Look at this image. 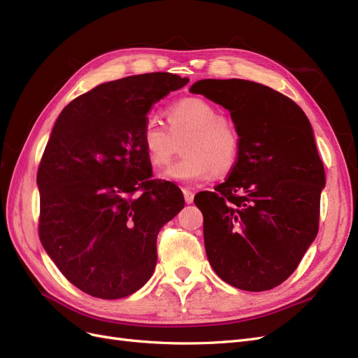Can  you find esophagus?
Here are the masks:
<instances>
[{
    "label": "esophagus",
    "mask_w": 358,
    "mask_h": 358,
    "mask_svg": "<svg viewBox=\"0 0 358 358\" xmlns=\"http://www.w3.org/2000/svg\"><path fill=\"white\" fill-rule=\"evenodd\" d=\"M183 197H185L187 204H191L194 201V192H191L189 189H183Z\"/></svg>",
    "instance_id": "esophagus-1"
}]
</instances>
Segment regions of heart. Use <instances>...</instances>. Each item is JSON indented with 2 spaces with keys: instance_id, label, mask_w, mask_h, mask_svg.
Listing matches in <instances>:
<instances>
[{
  "instance_id": "heart-1",
  "label": "heart",
  "mask_w": 358,
  "mask_h": 358,
  "mask_svg": "<svg viewBox=\"0 0 358 358\" xmlns=\"http://www.w3.org/2000/svg\"><path fill=\"white\" fill-rule=\"evenodd\" d=\"M167 117L169 128L157 117L146 119L142 128V143L154 167L167 166L179 140L188 136L182 148L185 157L162 173V179L192 185L234 167L241 152L239 133L212 103L189 96L169 107Z\"/></svg>"
}]
</instances>
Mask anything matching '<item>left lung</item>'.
I'll return each mask as SVG.
<instances>
[{
  "label": "left lung",
  "mask_w": 358,
  "mask_h": 358,
  "mask_svg": "<svg viewBox=\"0 0 358 358\" xmlns=\"http://www.w3.org/2000/svg\"><path fill=\"white\" fill-rule=\"evenodd\" d=\"M189 92L222 106L241 137L230 176L194 201L215 273L245 291L282 284L315 241L326 173L308 116L288 96L243 79H203Z\"/></svg>",
  "instance_id": "left-lung-1"
}]
</instances>
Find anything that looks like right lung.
I'll list each match as a JSON object with an SVG mask.
<instances>
[{"mask_svg": "<svg viewBox=\"0 0 358 358\" xmlns=\"http://www.w3.org/2000/svg\"><path fill=\"white\" fill-rule=\"evenodd\" d=\"M188 82L148 73L101 83L64 107L53 125L37 173L38 234L86 294L127 297L154 273L157 236L185 200L175 183L149 180L142 128L150 107Z\"/></svg>", "mask_w": 358, "mask_h": 358, "instance_id": "obj_1", "label": "right lung"}]
</instances>
